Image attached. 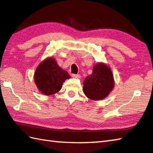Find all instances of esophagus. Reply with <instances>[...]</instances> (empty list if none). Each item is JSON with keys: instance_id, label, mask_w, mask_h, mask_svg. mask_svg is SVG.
<instances>
[{"instance_id": "esophagus-1", "label": "esophagus", "mask_w": 153, "mask_h": 153, "mask_svg": "<svg viewBox=\"0 0 153 153\" xmlns=\"http://www.w3.org/2000/svg\"><path fill=\"white\" fill-rule=\"evenodd\" d=\"M72 77H74V78H80V77H81V76H80L79 74H72V76H71Z\"/></svg>"}]
</instances>
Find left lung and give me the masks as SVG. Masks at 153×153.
Listing matches in <instances>:
<instances>
[{
    "mask_svg": "<svg viewBox=\"0 0 153 153\" xmlns=\"http://www.w3.org/2000/svg\"><path fill=\"white\" fill-rule=\"evenodd\" d=\"M83 85L84 93L90 99H104L114 86L113 75L110 67L102 63L96 64L92 73L85 78Z\"/></svg>",
    "mask_w": 153,
    "mask_h": 153,
    "instance_id": "left-lung-1",
    "label": "left lung"
}]
</instances>
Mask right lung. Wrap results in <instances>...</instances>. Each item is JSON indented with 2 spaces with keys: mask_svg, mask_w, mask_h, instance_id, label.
I'll list each match as a JSON object with an SVG mask.
<instances>
[{
  "mask_svg": "<svg viewBox=\"0 0 153 153\" xmlns=\"http://www.w3.org/2000/svg\"><path fill=\"white\" fill-rule=\"evenodd\" d=\"M70 78L69 74L58 65L55 59L49 57L43 61L36 69L34 81L41 93L51 95L61 89L63 82Z\"/></svg>",
  "mask_w": 153,
  "mask_h": 153,
  "instance_id": "right-lung-1",
  "label": "right lung"
}]
</instances>
